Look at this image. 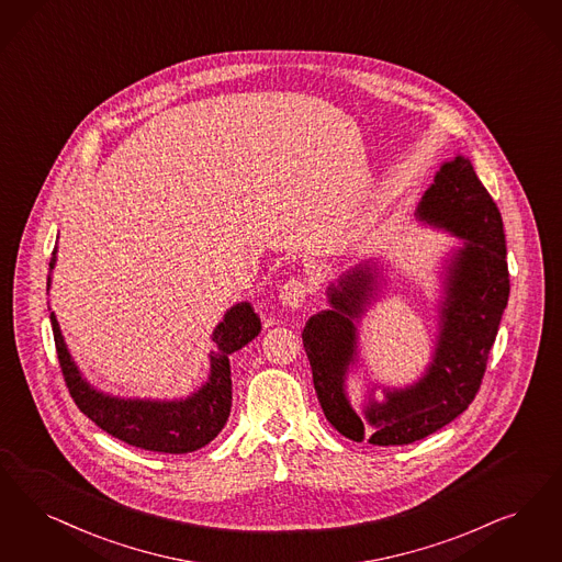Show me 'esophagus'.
Returning a JSON list of instances; mask_svg holds the SVG:
<instances>
[{
    "instance_id": "1",
    "label": "esophagus",
    "mask_w": 562,
    "mask_h": 562,
    "mask_svg": "<svg viewBox=\"0 0 562 562\" xmlns=\"http://www.w3.org/2000/svg\"><path fill=\"white\" fill-rule=\"evenodd\" d=\"M310 292H312V286L303 278H291L280 291V301L289 310H299V307H303Z\"/></svg>"
}]
</instances>
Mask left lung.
<instances>
[{"label": "left lung", "instance_id": "1", "mask_svg": "<svg viewBox=\"0 0 562 562\" xmlns=\"http://www.w3.org/2000/svg\"><path fill=\"white\" fill-rule=\"evenodd\" d=\"M428 225L464 238L449 259L439 337L423 379L405 389H384V402L370 400L360 416L347 397L345 379L358 356V326L379 291L376 266L363 263L328 289L330 310L312 315L303 347L326 420L351 441L407 446L449 425L469 405L483 381L499 319L508 305L510 280L502 215L471 160L441 165L416 209Z\"/></svg>", "mask_w": 562, "mask_h": 562}]
</instances>
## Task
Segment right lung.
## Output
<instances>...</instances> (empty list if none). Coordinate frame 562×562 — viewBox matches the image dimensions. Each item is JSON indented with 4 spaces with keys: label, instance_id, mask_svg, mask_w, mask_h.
Masks as SVG:
<instances>
[{
    "label": "right lung",
    "instance_id": "add662e5",
    "mask_svg": "<svg viewBox=\"0 0 562 562\" xmlns=\"http://www.w3.org/2000/svg\"><path fill=\"white\" fill-rule=\"evenodd\" d=\"M56 263L52 252L49 271ZM49 291V278H47ZM58 361L68 393L77 407L102 430L134 448L160 453H188L211 443L224 428L232 407V372L229 356L243 349L261 333V319L250 303H238L227 310L213 333L215 349L211 351V374L196 393L186 400L153 402V400H121L93 389L86 381L68 353L54 312L49 314Z\"/></svg>",
    "mask_w": 562,
    "mask_h": 562
}]
</instances>
